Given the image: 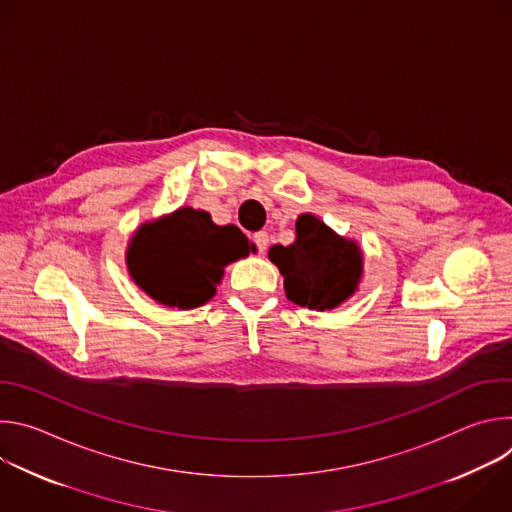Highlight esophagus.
<instances>
[{"label":"esophagus","mask_w":512,"mask_h":512,"mask_svg":"<svg viewBox=\"0 0 512 512\" xmlns=\"http://www.w3.org/2000/svg\"><path fill=\"white\" fill-rule=\"evenodd\" d=\"M253 243L257 247V251L263 255L267 251V245H269V235L265 231H259L253 235Z\"/></svg>","instance_id":"34e87169"}]
</instances>
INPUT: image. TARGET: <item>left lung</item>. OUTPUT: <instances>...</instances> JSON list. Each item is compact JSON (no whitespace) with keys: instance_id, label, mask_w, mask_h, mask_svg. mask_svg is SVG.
I'll return each instance as SVG.
<instances>
[{"instance_id":"left-lung-1","label":"left lung","mask_w":512,"mask_h":512,"mask_svg":"<svg viewBox=\"0 0 512 512\" xmlns=\"http://www.w3.org/2000/svg\"><path fill=\"white\" fill-rule=\"evenodd\" d=\"M269 259L283 275L285 296L310 310H332L354 294L362 271L360 249L334 235L312 214L296 223L294 245H273Z\"/></svg>"}]
</instances>
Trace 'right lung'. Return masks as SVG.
Instances as JSON below:
<instances>
[{"mask_svg":"<svg viewBox=\"0 0 512 512\" xmlns=\"http://www.w3.org/2000/svg\"><path fill=\"white\" fill-rule=\"evenodd\" d=\"M251 247L239 227H218L208 212L180 208L135 233L127 265L133 281L156 302L190 310L216 294L225 267Z\"/></svg>","mask_w":512,"mask_h":512,"instance_id":"obj_1","label":"right lung"}]
</instances>
